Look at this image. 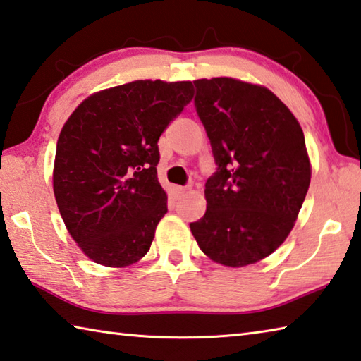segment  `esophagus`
<instances>
[{"label":"esophagus","mask_w":361,"mask_h":361,"mask_svg":"<svg viewBox=\"0 0 361 361\" xmlns=\"http://www.w3.org/2000/svg\"><path fill=\"white\" fill-rule=\"evenodd\" d=\"M189 189H191L189 186H173V192H175L176 197H180V195H183L185 192H188Z\"/></svg>","instance_id":"1"}]
</instances>
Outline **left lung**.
<instances>
[{
  "label": "left lung",
  "instance_id": "left-lung-1",
  "mask_svg": "<svg viewBox=\"0 0 361 361\" xmlns=\"http://www.w3.org/2000/svg\"><path fill=\"white\" fill-rule=\"evenodd\" d=\"M194 85L218 170L205 183V215L189 228L212 261L255 264L285 242L307 194L312 166L302 129L264 85L226 76Z\"/></svg>",
  "mask_w": 361,
  "mask_h": 361
}]
</instances>
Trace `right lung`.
Instances as JSON below:
<instances>
[{
  "mask_svg": "<svg viewBox=\"0 0 361 361\" xmlns=\"http://www.w3.org/2000/svg\"><path fill=\"white\" fill-rule=\"evenodd\" d=\"M192 97L191 81H132L89 95L66 119L54 195L73 240L97 264L127 267L149 252L167 213L157 142Z\"/></svg>",
  "mask_w": 361,
  "mask_h": 361,
  "instance_id": "1",
  "label": "right lung"
}]
</instances>
